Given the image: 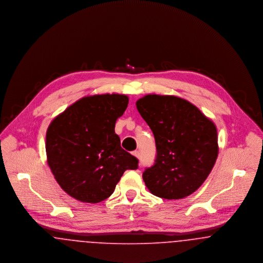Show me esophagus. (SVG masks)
<instances>
[{"label": "esophagus", "mask_w": 263, "mask_h": 263, "mask_svg": "<svg viewBox=\"0 0 263 263\" xmlns=\"http://www.w3.org/2000/svg\"><path fill=\"white\" fill-rule=\"evenodd\" d=\"M133 154L137 157V158H139V152H138V151H136V152H133Z\"/></svg>", "instance_id": "34e87169"}]
</instances>
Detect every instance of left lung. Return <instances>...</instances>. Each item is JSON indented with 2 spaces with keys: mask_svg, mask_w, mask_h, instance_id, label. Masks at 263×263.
<instances>
[{
  "mask_svg": "<svg viewBox=\"0 0 263 263\" xmlns=\"http://www.w3.org/2000/svg\"><path fill=\"white\" fill-rule=\"evenodd\" d=\"M137 109L156 145L154 164L142 173L146 187L168 200L195 192L218 157L216 125L190 102L175 96L146 95L137 102Z\"/></svg>",
  "mask_w": 263,
  "mask_h": 263,
  "instance_id": "1",
  "label": "left lung"
}]
</instances>
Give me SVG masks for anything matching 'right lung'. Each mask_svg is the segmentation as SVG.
<instances>
[{
    "label": "right lung",
    "mask_w": 263,
    "mask_h": 263,
    "mask_svg": "<svg viewBox=\"0 0 263 263\" xmlns=\"http://www.w3.org/2000/svg\"><path fill=\"white\" fill-rule=\"evenodd\" d=\"M127 104L128 98L119 94L82 98L48 126V165L60 187L76 200L104 201L125 170L138 169V158L122 148L115 133Z\"/></svg>",
    "instance_id": "right-lung-1"
}]
</instances>
